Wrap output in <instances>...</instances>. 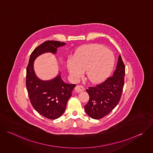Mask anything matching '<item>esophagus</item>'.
Wrapping results in <instances>:
<instances>
[{
    "label": "esophagus",
    "mask_w": 153,
    "mask_h": 153,
    "mask_svg": "<svg viewBox=\"0 0 153 153\" xmlns=\"http://www.w3.org/2000/svg\"><path fill=\"white\" fill-rule=\"evenodd\" d=\"M85 90V88L82 86V85H77L76 87H75V91L77 93H80L83 91H84Z\"/></svg>",
    "instance_id": "esophagus-1"
}]
</instances>
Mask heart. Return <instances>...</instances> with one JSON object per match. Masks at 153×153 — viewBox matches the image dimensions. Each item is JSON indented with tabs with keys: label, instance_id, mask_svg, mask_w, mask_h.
Instances as JSON below:
<instances>
[{
	"label": "heart",
	"instance_id": "heart-1",
	"mask_svg": "<svg viewBox=\"0 0 153 153\" xmlns=\"http://www.w3.org/2000/svg\"><path fill=\"white\" fill-rule=\"evenodd\" d=\"M114 64L111 51L99 45L83 47L67 62V68L74 78H79L85 70V76L91 82L105 80L111 73Z\"/></svg>",
	"mask_w": 153,
	"mask_h": 153
}]
</instances>
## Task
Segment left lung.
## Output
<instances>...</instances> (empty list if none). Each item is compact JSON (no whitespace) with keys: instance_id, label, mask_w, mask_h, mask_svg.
I'll list each match as a JSON object with an SVG mask.
<instances>
[{"instance_id":"obj_1","label":"left lung","mask_w":153,"mask_h":153,"mask_svg":"<svg viewBox=\"0 0 153 153\" xmlns=\"http://www.w3.org/2000/svg\"><path fill=\"white\" fill-rule=\"evenodd\" d=\"M125 73V67L120 55L113 76L86 90L90 99L85 106V110L90 117L94 119H102L117 106L123 91Z\"/></svg>"}]
</instances>
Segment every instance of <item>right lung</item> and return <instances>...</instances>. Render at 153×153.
<instances>
[{"mask_svg": "<svg viewBox=\"0 0 153 153\" xmlns=\"http://www.w3.org/2000/svg\"><path fill=\"white\" fill-rule=\"evenodd\" d=\"M65 45L64 42L55 40L42 43L31 54L27 68L26 86L31 103L40 115L51 120L63 114L76 85L64 82L60 74L50 80H42L36 76L33 64L39 55L48 52L55 54L57 48Z\"/></svg>", "mask_w": 153, "mask_h": 153, "instance_id": "obj_1", "label": "right lung"}]
</instances>
